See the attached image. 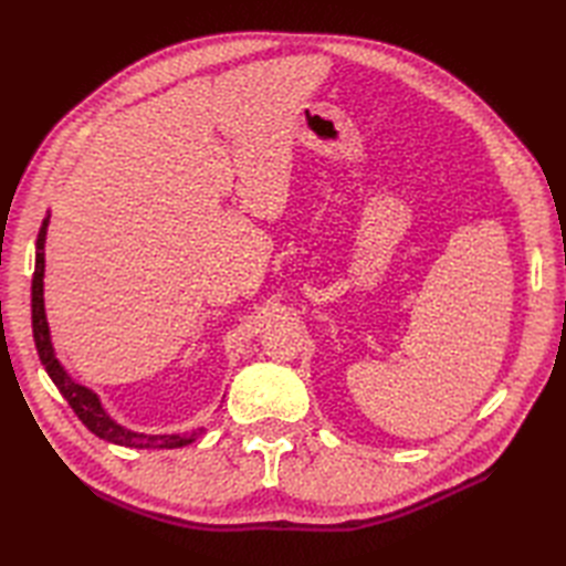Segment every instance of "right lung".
Instances as JSON below:
<instances>
[{"label":"right lung","instance_id":"add662e5","mask_svg":"<svg viewBox=\"0 0 566 566\" xmlns=\"http://www.w3.org/2000/svg\"><path fill=\"white\" fill-rule=\"evenodd\" d=\"M51 212H46L40 233H38V252H35V273H32V337H35V347L40 354V361L46 370V375L59 387L63 399L71 403L75 416L82 420L90 432H94L98 439L117 443V447L127 449H181L193 443L205 427H198L193 432L184 434H146L134 432L129 427L115 422L108 410L101 403L98 394L90 387L75 382L63 364L56 358V349L51 345V331L46 323V310H44V243H46V229H49Z\"/></svg>","mask_w":566,"mask_h":566}]
</instances>
